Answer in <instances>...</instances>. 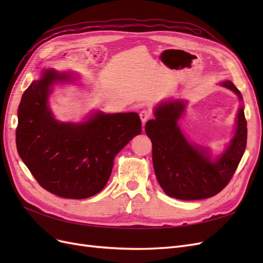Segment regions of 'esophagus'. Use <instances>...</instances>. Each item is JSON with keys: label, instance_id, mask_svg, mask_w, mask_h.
I'll return each mask as SVG.
<instances>
[{"label": "esophagus", "instance_id": "1", "mask_svg": "<svg viewBox=\"0 0 263 263\" xmlns=\"http://www.w3.org/2000/svg\"><path fill=\"white\" fill-rule=\"evenodd\" d=\"M139 116H140V119H141L142 124H145L148 121V119H150L151 113L149 112V110H147V109H142L141 112H140V114H139Z\"/></svg>", "mask_w": 263, "mask_h": 263}]
</instances>
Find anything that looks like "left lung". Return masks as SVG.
Returning a JSON list of instances; mask_svg holds the SVG:
<instances>
[{
    "mask_svg": "<svg viewBox=\"0 0 263 263\" xmlns=\"http://www.w3.org/2000/svg\"><path fill=\"white\" fill-rule=\"evenodd\" d=\"M221 85L241 100L233 82ZM183 109V101L165 102L155 109L156 119L146 123L145 130L153 144L154 169L165 194L184 201L204 200L218 194L232 180L247 146V121L240 107L236 135L225 154L213 162L206 150L193 147L182 135L177 122Z\"/></svg>",
    "mask_w": 263,
    "mask_h": 263,
    "instance_id": "8db88e82",
    "label": "left lung"
}]
</instances>
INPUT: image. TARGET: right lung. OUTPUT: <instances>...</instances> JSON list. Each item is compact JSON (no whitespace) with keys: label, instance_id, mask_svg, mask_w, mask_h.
Instances as JSON below:
<instances>
[{"label":"right lung","instance_id":"1","mask_svg":"<svg viewBox=\"0 0 263 263\" xmlns=\"http://www.w3.org/2000/svg\"><path fill=\"white\" fill-rule=\"evenodd\" d=\"M67 81L47 71L31 82L18 106L16 146L30 173L48 192L81 200L106 185L114 157L141 133L137 113H98L84 124L54 121L47 105L49 85Z\"/></svg>","mask_w":263,"mask_h":263}]
</instances>
